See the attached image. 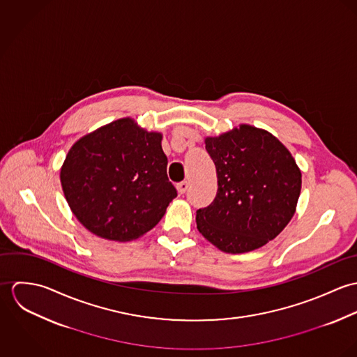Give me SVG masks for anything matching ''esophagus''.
Here are the masks:
<instances>
[{
  "instance_id": "34e87169",
  "label": "esophagus",
  "mask_w": 357,
  "mask_h": 357,
  "mask_svg": "<svg viewBox=\"0 0 357 357\" xmlns=\"http://www.w3.org/2000/svg\"><path fill=\"white\" fill-rule=\"evenodd\" d=\"M187 188H188V183H187V181H181V183L177 184V191H178V194H181V195L187 191Z\"/></svg>"
}]
</instances>
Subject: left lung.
<instances>
[{
  "mask_svg": "<svg viewBox=\"0 0 357 357\" xmlns=\"http://www.w3.org/2000/svg\"><path fill=\"white\" fill-rule=\"evenodd\" d=\"M217 172L214 201L197 211V228L224 253L241 255L275 239L293 218L301 170L269 132L242 123L204 139Z\"/></svg>",
  "mask_w": 357,
  "mask_h": 357,
  "instance_id": "1",
  "label": "left lung"
}]
</instances>
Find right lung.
<instances>
[{
  "mask_svg": "<svg viewBox=\"0 0 357 357\" xmlns=\"http://www.w3.org/2000/svg\"><path fill=\"white\" fill-rule=\"evenodd\" d=\"M162 133L121 118L77 140L60 169L73 214L96 236L129 242L151 231L177 197Z\"/></svg>",
  "mask_w": 357,
  "mask_h": 357,
  "instance_id": "add662e5",
  "label": "right lung"
}]
</instances>
